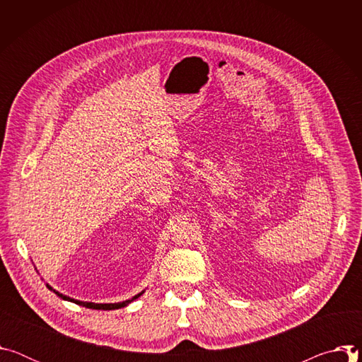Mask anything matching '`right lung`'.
<instances>
[{
    "mask_svg": "<svg viewBox=\"0 0 362 362\" xmlns=\"http://www.w3.org/2000/svg\"><path fill=\"white\" fill-rule=\"evenodd\" d=\"M47 288H48V289H51V291H53V292H54V293H56L59 298H62V299H64V300H70V302H74V303H77V305H81V306H86V308H90V309H101V311H112V309L124 308V306H127L130 302H133L134 299H137L139 296H141V295L144 293V291H141L140 293L134 295L133 298H130V299H127V300H123V302H116V303H94V302L78 300V299L70 298V296H67V295H63V293H60L59 291H56V289L51 288L48 284H47Z\"/></svg>",
    "mask_w": 362,
    "mask_h": 362,
    "instance_id": "add662e5",
    "label": "right lung"
}]
</instances>
